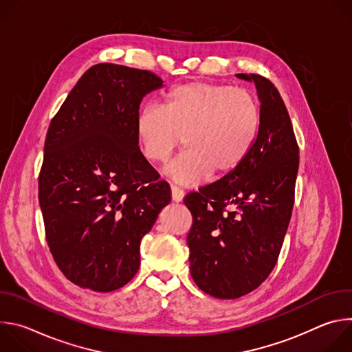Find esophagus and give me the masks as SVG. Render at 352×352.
Segmentation results:
<instances>
[{"label": "esophagus", "mask_w": 352, "mask_h": 352, "mask_svg": "<svg viewBox=\"0 0 352 352\" xmlns=\"http://www.w3.org/2000/svg\"><path fill=\"white\" fill-rule=\"evenodd\" d=\"M184 196H185V193H184L182 189H179L178 186H171V197H173L174 202H177V204L182 202Z\"/></svg>", "instance_id": "esophagus-1"}]
</instances>
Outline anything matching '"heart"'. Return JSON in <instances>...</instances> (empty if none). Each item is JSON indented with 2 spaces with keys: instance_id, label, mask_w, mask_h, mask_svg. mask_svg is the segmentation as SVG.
I'll use <instances>...</instances> for the list:
<instances>
[{
  "instance_id": "1",
  "label": "heart",
  "mask_w": 352,
  "mask_h": 352,
  "mask_svg": "<svg viewBox=\"0 0 352 352\" xmlns=\"http://www.w3.org/2000/svg\"><path fill=\"white\" fill-rule=\"evenodd\" d=\"M259 106L246 89L190 82L173 87L162 107L139 111L135 124L143 156L167 162L184 142L185 152L166 168L182 185L224 177L248 157L258 138Z\"/></svg>"
}]
</instances>
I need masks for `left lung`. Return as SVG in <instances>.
Segmentation results:
<instances>
[{"label": "left lung", "mask_w": 352, "mask_h": 352, "mask_svg": "<svg viewBox=\"0 0 352 352\" xmlns=\"http://www.w3.org/2000/svg\"><path fill=\"white\" fill-rule=\"evenodd\" d=\"M261 102L259 132L245 162L221 179L190 192V276L206 294L235 299L272 273L283 246L299 166V148L285 104L274 85L255 74Z\"/></svg>", "instance_id": "left-lung-1"}]
</instances>
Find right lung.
<instances>
[{
  "instance_id": "1",
  "label": "right lung",
  "mask_w": 352,
  "mask_h": 352,
  "mask_svg": "<svg viewBox=\"0 0 352 352\" xmlns=\"http://www.w3.org/2000/svg\"><path fill=\"white\" fill-rule=\"evenodd\" d=\"M160 87L150 71L97 64L48 126L38 175L45 238L60 270L82 288L109 292L131 281L140 241L171 200L135 132L142 98Z\"/></svg>"
}]
</instances>
